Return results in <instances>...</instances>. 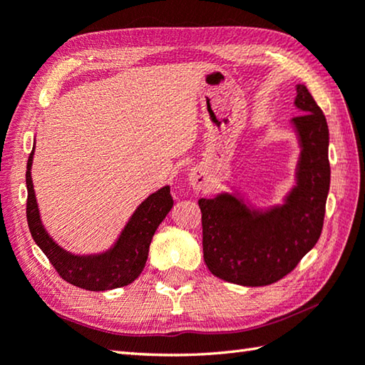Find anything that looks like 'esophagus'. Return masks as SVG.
Wrapping results in <instances>:
<instances>
[{
	"instance_id": "esophagus-1",
	"label": "esophagus",
	"mask_w": 365,
	"mask_h": 365,
	"mask_svg": "<svg viewBox=\"0 0 365 365\" xmlns=\"http://www.w3.org/2000/svg\"><path fill=\"white\" fill-rule=\"evenodd\" d=\"M204 177L205 175H204L202 169H193V170H191V174H190V185L196 191H200L204 187V180H205Z\"/></svg>"
}]
</instances>
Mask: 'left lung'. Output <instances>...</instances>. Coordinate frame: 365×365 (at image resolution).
Returning a JSON list of instances; mask_svg holds the SVG:
<instances>
[{
	"instance_id": "1",
	"label": "left lung",
	"mask_w": 365,
	"mask_h": 365,
	"mask_svg": "<svg viewBox=\"0 0 365 365\" xmlns=\"http://www.w3.org/2000/svg\"><path fill=\"white\" fill-rule=\"evenodd\" d=\"M295 107L302 111L292 119L302 155L297 187L286 204L258 212L228 193L197 201L204 262L223 281L249 287L273 284L319 240L330 187L329 128L307 86L297 84Z\"/></svg>"
}]
</instances>
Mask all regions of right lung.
Wrapping results in <instances>:
<instances>
[{"label": "right lung", "instance_id": "add662e5", "mask_svg": "<svg viewBox=\"0 0 365 365\" xmlns=\"http://www.w3.org/2000/svg\"><path fill=\"white\" fill-rule=\"evenodd\" d=\"M35 147L26 163V222L31 237L49 258L58 276L73 286L92 292H102L116 287H124L134 282L145 268L148 258L150 242L160 223L174 205L170 188L163 187L156 193L150 195L132 214L121 236L110 250L98 255H73L63 250L46 230L39 218V210L31 182V163Z\"/></svg>", "mask_w": 365, "mask_h": 365}]
</instances>
